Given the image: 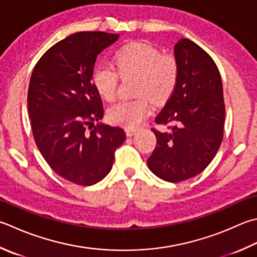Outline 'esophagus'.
<instances>
[{
    "mask_svg": "<svg viewBox=\"0 0 257 257\" xmlns=\"http://www.w3.org/2000/svg\"><path fill=\"white\" fill-rule=\"evenodd\" d=\"M125 135L128 136V137H133V136L137 133V129L134 128V127H125Z\"/></svg>",
    "mask_w": 257,
    "mask_h": 257,
    "instance_id": "obj_1",
    "label": "esophagus"
}]
</instances>
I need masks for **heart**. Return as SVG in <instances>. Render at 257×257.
Here are the masks:
<instances>
[{"instance_id":"1","label":"heart","mask_w":257,"mask_h":257,"mask_svg":"<svg viewBox=\"0 0 257 257\" xmlns=\"http://www.w3.org/2000/svg\"><path fill=\"white\" fill-rule=\"evenodd\" d=\"M113 65L95 67L92 81L100 95L111 102L117 97L119 75L123 79L136 78V93L147 95L154 101L168 98L178 81L179 67L174 55L162 54L153 45L135 42L115 53ZM148 98L123 100L112 105L108 117L113 123L125 127L139 124L150 112Z\"/></svg>"}]
</instances>
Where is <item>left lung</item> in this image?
I'll return each instance as SVG.
<instances>
[{
    "instance_id": "1",
    "label": "left lung",
    "mask_w": 257,
    "mask_h": 257,
    "mask_svg": "<svg viewBox=\"0 0 257 257\" xmlns=\"http://www.w3.org/2000/svg\"><path fill=\"white\" fill-rule=\"evenodd\" d=\"M178 81L155 122L157 145L147 159L150 172L169 183H179L203 172L215 157L224 134L225 103L217 65L207 52L188 39L174 48Z\"/></svg>"
}]
</instances>
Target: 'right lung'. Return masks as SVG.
Wrapping results in <instances>:
<instances>
[{"label":"right lung","instance_id":"1","mask_svg":"<svg viewBox=\"0 0 257 257\" xmlns=\"http://www.w3.org/2000/svg\"><path fill=\"white\" fill-rule=\"evenodd\" d=\"M119 34L78 32L55 43L35 64L28 91L33 137L55 174L91 186L112 168L124 130L99 122L102 101L91 82L95 60Z\"/></svg>","mask_w":257,"mask_h":257}]
</instances>
